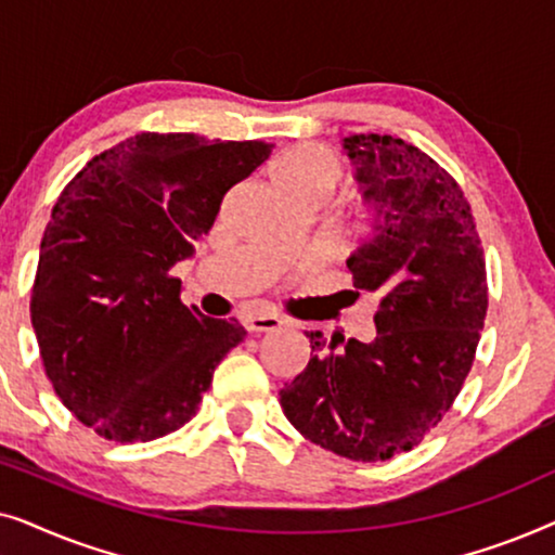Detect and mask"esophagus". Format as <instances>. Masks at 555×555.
I'll return each mask as SVG.
<instances>
[{
  "instance_id": "34e87169",
  "label": "esophagus",
  "mask_w": 555,
  "mask_h": 555,
  "mask_svg": "<svg viewBox=\"0 0 555 555\" xmlns=\"http://www.w3.org/2000/svg\"><path fill=\"white\" fill-rule=\"evenodd\" d=\"M242 323H245V328L249 333H264V331H278L283 321L275 313H247L242 315Z\"/></svg>"
}]
</instances>
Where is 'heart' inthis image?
Segmentation results:
<instances>
[{"label":"heart","instance_id":"obj_1","mask_svg":"<svg viewBox=\"0 0 555 555\" xmlns=\"http://www.w3.org/2000/svg\"><path fill=\"white\" fill-rule=\"evenodd\" d=\"M340 177L338 158L323 146H298L272 164V181L280 194L310 192L325 196Z\"/></svg>","mask_w":555,"mask_h":555}]
</instances>
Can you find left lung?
I'll list each match as a JSON object with an SVG mask.
<instances>
[{"label": "left lung", "mask_w": 555, "mask_h": 555, "mask_svg": "<svg viewBox=\"0 0 555 555\" xmlns=\"http://www.w3.org/2000/svg\"><path fill=\"white\" fill-rule=\"evenodd\" d=\"M371 230L346 264L378 295L374 340L328 346L308 331L302 374L280 404L310 442L356 462L391 460L450 412L488 313V278L473 211L450 173L393 135L344 139ZM341 351H335V344Z\"/></svg>", "instance_id": "8db88e82"}]
</instances>
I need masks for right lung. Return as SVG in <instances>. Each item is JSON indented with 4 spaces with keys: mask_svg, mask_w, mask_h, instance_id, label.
Instances as JSON below:
<instances>
[{
    "mask_svg": "<svg viewBox=\"0 0 555 555\" xmlns=\"http://www.w3.org/2000/svg\"><path fill=\"white\" fill-rule=\"evenodd\" d=\"M270 154L262 141L139 133L60 194L29 313L52 389L101 437L149 442L184 427L245 340L237 321L186 308L169 270L192 260L224 194Z\"/></svg>",
    "mask_w": 555,
    "mask_h": 555,
    "instance_id": "obj_1",
    "label": "right lung"
}]
</instances>
